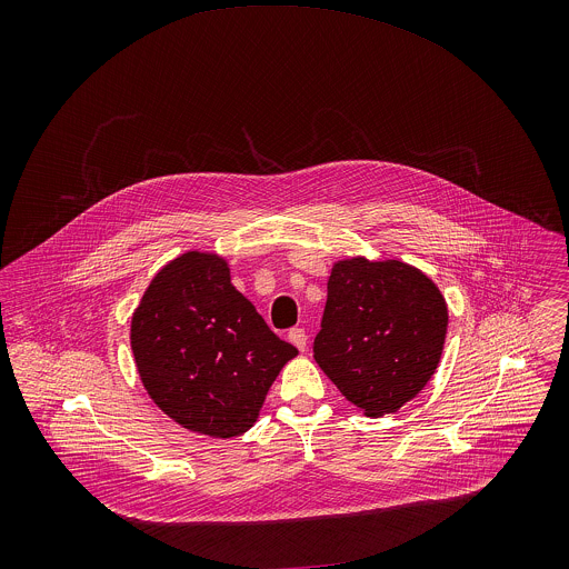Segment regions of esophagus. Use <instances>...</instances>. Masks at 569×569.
<instances>
[{"label": "esophagus", "mask_w": 569, "mask_h": 569, "mask_svg": "<svg viewBox=\"0 0 569 569\" xmlns=\"http://www.w3.org/2000/svg\"><path fill=\"white\" fill-rule=\"evenodd\" d=\"M289 341H291L298 350H305V348H307V332H305V328H291V330H289Z\"/></svg>", "instance_id": "obj_1"}]
</instances>
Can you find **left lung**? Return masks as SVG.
<instances>
[{
  "label": "left lung",
  "instance_id": "8db88e82",
  "mask_svg": "<svg viewBox=\"0 0 569 569\" xmlns=\"http://www.w3.org/2000/svg\"><path fill=\"white\" fill-rule=\"evenodd\" d=\"M445 296L403 260H337L313 357L366 416L395 413L433 377L445 348Z\"/></svg>",
  "mask_w": 569,
  "mask_h": 569
}]
</instances>
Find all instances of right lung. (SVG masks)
<instances>
[{
    "label": "right lung",
    "instance_id": "1",
    "mask_svg": "<svg viewBox=\"0 0 569 569\" xmlns=\"http://www.w3.org/2000/svg\"><path fill=\"white\" fill-rule=\"evenodd\" d=\"M131 350L153 403L188 431L234 438L298 348L232 284L228 260L186 251L163 264L131 318Z\"/></svg>",
    "mask_w": 569,
    "mask_h": 569
}]
</instances>
